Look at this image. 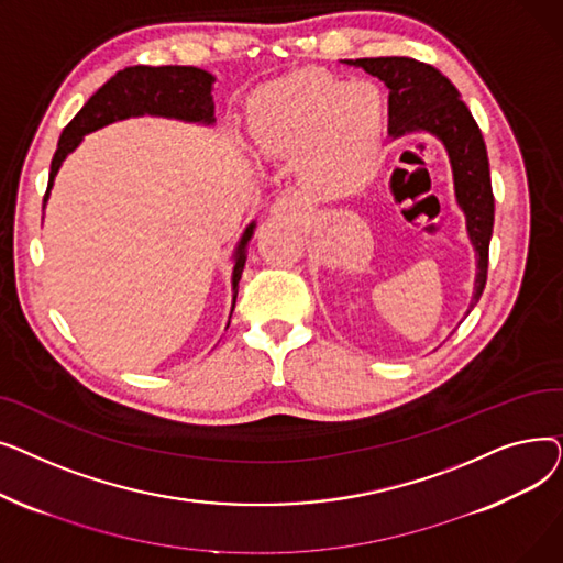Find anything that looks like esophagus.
<instances>
[{
	"mask_svg": "<svg viewBox=\"0 0 563 563\" xmlns=\"http://www.w3.org/2000/svg\"><path fill=\"white\" fill-rule=\"evenodd\" d=\"M303 202L294 196V194H283V196H278L274 202H272V207H269V212H272V217H278V219H299V217H303Z\"/></svg>",
	"mask_w": 563,
	"mask_h": 563,
	"instance_id": "esophagus-1",
	"label": "esophagus"
}]
</instances>
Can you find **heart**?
<instances>
[{"mask_svg": "<svg viewBox=\"0 0 563 563\" xmlns=\"http://www.w3.org/2000/svg\"><path fill=\"white\" fill-rule=\"evenodd\" d=\"M383 125L386 100L376 84L301 70L260 88L249 134L262 155H303V183L321 196L342 198L376 175Z\"/></svg>", "mask_w": 563, "mask_h": 563, "instance_id": "heart-1", "label": "heart"}]
</instances>
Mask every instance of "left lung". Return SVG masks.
<instances>
[{
  "instance_id": "1",
  "label": "left lung",
  "mask_w": 563,
  "mask_h": 563,
  "mask_svg": "<svg viewBox=\"0 0 563 563\" xmlns=\"http://www.w3.org/2000/svg\"><path fill=\"white\" fill-rule=\"evenodd\" d=\"M342 64L363 68L390 88L388 134L393 139L431 134L445 145L454 175L456 202L465 214L467 240L477 257L475 291L465 312L470 314L486 287L488 244L495 221L490 168L479 125L461 100L456 86L429 64H420L408 56L356 58V62L344 58Z\"/></svg>"
}]
</instances>
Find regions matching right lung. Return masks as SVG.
Instances as JSON below:
<instances>
[{"instance_id":"obj_1","label":"right lung","mask_w":563,"mask_h":563,"mask_svg":"<svg viewBox=\"0 0 563 563\" xmlns=\"http://www.w3.org/2000/svg\"><path fill=\"white\" fill-rule=\"evenodd\" d=\"M214 75L194 66H132L115 73L102 88L91 96L79 113L66 125L62 139H58L56 153L49 166L47 194L43 198V207L47 205L49 191L54 187V177L66 162V157L81 143L86 134L102 130L111 123L125 121L136 115H162L175 118L185 123L214 125ZM255 232V221H251L236 242L234 249V266H232V308L236 303V289H240L242 272L246 264L249 242ZM230 327V321H228Z\"/></svg>"}]
</instances>
